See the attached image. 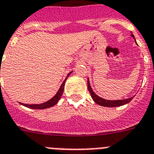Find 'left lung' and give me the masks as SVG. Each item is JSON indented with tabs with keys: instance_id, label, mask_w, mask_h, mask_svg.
I'll return each mask as SVG.
<instances>
[{
	"instance_id": "1",
	"label": "left lung",
	"mask_w": 154,
	"mask_h": 154,
	"mask_svg": "<svg viewBox=\"0 0 154 154\" xmlns=\"http://www.w3.org/2000/svg\"><path fill=\"white\" fill-rule=\"evenodd\" d=\"M133 37L134 38V36L133 34H131ZM135 39V38H134ZM87 87H88V91H89L90 94L91 95V97L93 98V100H94V102L97 104H99L100 106H106V107H113V106H123V105L126 104V103H129L130 101L132 100V99L134 98V97L131 98H127L125 100H104L103 98L100 97L99 96H97L95 93L93 91L92 88H91V85H90L89 79L87 80Z\"/></svg>"
}]
</instances>
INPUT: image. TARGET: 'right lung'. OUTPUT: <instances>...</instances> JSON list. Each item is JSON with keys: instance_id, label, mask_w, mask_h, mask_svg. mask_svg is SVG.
Wrapping results in <instances>:
<instances>
[{"instance_id": "right-lung-1", "label": "right lung", "mask_w": 154, "mask_h": 154, "mask_svg": "<svg viewBox=\"0 0 154 154\" xmlns=\"http://www.w3.org/2000/svg\"><path fill=\"white\" fill-rule=\"evenodd\" d=\"M71 73L72 72H70V73L67 74V77H66V79H65L64 81L63 82V84H61V86H60V89H59V91H57V93L56 94V95H55V96H54V97L51 98V100H49L48 101L45 102V103H41V104H26V103H20V104L23 105V106H27V107H29V108H31V109H39V110L46 109V108H49V107H51V106H54L55 104H57V103L58 100H59L60 99V97H61L62 94H63V90H64L65 81H66V80L67 79V77H69V75H70Z\"/></svg>"}]
</instances>
